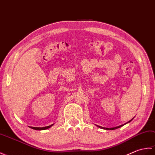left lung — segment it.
<instances>
[{
  "mask_svg": "<svg viewBox=\"0 0 155 155\" xmlns=\"http://www.w3.org/2000/svg\"><path fill=\"white\" fill-rule=\"evenodd\" d=\"M133 119H131V120H130L129 121H128L127 122V123H129V122H130L133 120ZM126 124V123H125ZM125 124H123V125H119V126H118V127H113V128H106V127H100V126H98V125H97L98 127H99V128H101V129H106V130H114V129H118V128H119V127H121L122 126H123L124 125H125Z\"/></svg>",
  "mask_w": 155,
  "mask_h": 155,
  "instance_id": "left-lung-1",
  "label": "left lung"
}]
</instances>
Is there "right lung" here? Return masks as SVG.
Here are the masks:
<instances>
[{"instance_id":"right-lung-1","label":"right lung","mask_w":155,"mask_h":155,"mask_svg":"<svg viewBox=\"0 0 155 155\" xmlns=\"http://www.w3.org/2000/svg\"><path fill=\"white\" fill-rule=\"evenodd\" d=\"M53 125H51L50 126H47V127H30V128L32 129H35V130H45V129H49L50 127H51V126Z\"/></svg>"}]
</instances>
